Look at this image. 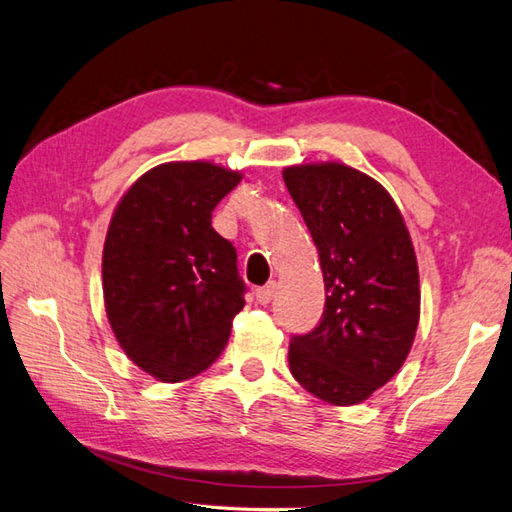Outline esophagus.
<instances>
[{"label": "esophagus", "mask_w": 512, "mask_h": 512, "mask_svg": "<svg viewBox=\"0 0 512 512\" xmlns=\"http://www.w3.org/2000/svg\"><path fill=\"white\" fill-rule=\"evenodd\" d=\"M274 294H277V283H268V285L257 287V290H255V298H257V303H261V305H268L270 300L274 298Z\"/></svg>", "instance_id": "esophagus-1"}]
</instances>
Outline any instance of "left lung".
Returning <instances> with one entry per match:
<instances>
[{
    "instance_id": "1",
    "label": "left lung",
    "mask_w": 512,
    "mask_h": 512,
    "mask_svg": "<svg viewBox=\"0 0 512 512\" xmlns=\"http://www.w3.org/2000/svg\"><path fill=\"white\" fill-rule=\"evenodd\" d=\"M283 181L324 274L320 324L290 342V370L313 396L350 406L398 374L419 324V272L391 194L342 162L298 164Z\"/></svg>"
}]
</instances>
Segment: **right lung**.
<instances>
[{"instance_id": "add662e5", "label": "right lung", "mask_w": 512, "mask_h": 512, "mask_svg": "<svg viewBox=\"0 0 512 512\" xmlns=\"http://www.w3.org/2000/svg\"><path fill=\"white\" fill-rule=\"evenodd\" d=\"M240 181V170L212 162H166L114 209L101 259L106 313L125 355L157 381L207 370L244 307L238 255L212 227Z\"/></svg>"}]
</instances>
